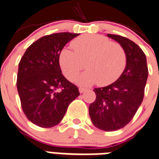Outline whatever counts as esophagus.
<instances>
[{"instance_id": "34e87169", "label": "esophagus", "mask_w": 159, "mask_h": 159, "mask_svg": "<svg viewBox=\"0 0 159 159\" xmlns=\"http://www.w3.org/2000/svg\"><path fill=\"white\" fill-rule=\"evenodd\" d=\"M86 90V88L80 87V88H79V92H80V93H83V92L85 91V90Z\"/></svg>"}]
</instances>
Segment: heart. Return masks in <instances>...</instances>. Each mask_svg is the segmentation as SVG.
I'll return each mask as SVG.
<instances>
[{
    "label": "heart",
    "instance_id": "1",
    "mask_svg": "<svg viewBox=\"0 0 159 159\" xmlns=\"http://www.w3.org/2000/svg\"><path fill=\"white\" fill-rule=\"evenodd\" d=\"M73 50L64 48L60 53L59 63L65 77L74 80L80 71L87 68L79 78L83 85L97 82L104 86L116 82L127 64V56L120 43L111 42L100 34H83L71 42Z\"/></svg>",
    "mask_w": 159,
    "mask_h": 159
}]
</instances>
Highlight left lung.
I'll list each match as a JSON object with an SVG mask.
<instances>
[{"label":"left lung","mask_w":159,"mask_h":159,"mask_svg":"<svg viewBox=\"0 0 159 159\" xmlns=\"http://www.w3.org/2000/svg\"><path fill=\"white\" fill-rule=\"evenodd\" d=\"M124 48L127 64L123 73L112 84L94 88L96 98L89 106V114L96 128L116 131L127 125L142 102L148 77L146 57L135 43L128 38L108 34Z\"/></svg>","instance_id":"left-lung-1"}]
</instances>
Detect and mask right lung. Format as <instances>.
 Listing matches in <instances>:
<instances>
[{
  "instance_id": "obj_1",
  "label": "right lung",
  "mask_w": 159,
  "mask_h": 159,
  "mask_svg": "<svg viewBox=\"0 0 159 159\" xmlns=\"http://www.w3.org/2000/svg\"><path fill=\"white\" fill-rule=\"evenodd\" d=\"M79 34L61 32L41 37L28 47L18 64L17 88L24 114L41 128H52L63 119L80 94L61 73L59 56Z\"/></svg>"
}]
</instances>
